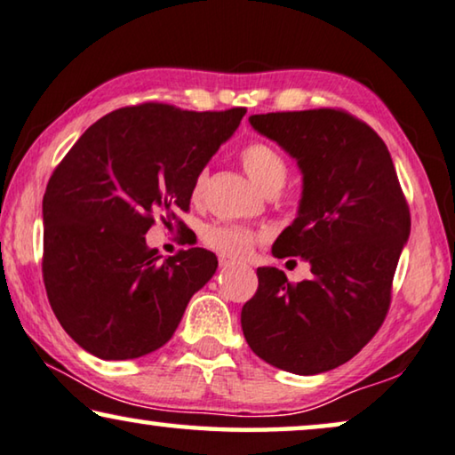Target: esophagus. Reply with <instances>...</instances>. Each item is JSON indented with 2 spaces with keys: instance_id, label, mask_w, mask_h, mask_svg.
<instances>
[{
  "instance_id": "obj_1",
  "label": "esophagus",
  "mask_w": 455,
  "mask_h": 455,
  "mask_svg": "<svg viewBox=\"0 0 455 455\" xmlns=\"http://www.w3.org/2000/svg\"><path fill=\"white\" fill-rule=\"evenodd\" d=\"M220 267H221V268H229V267H234V260L226 259V256H220Z\"/></svg>"
}]
</instances>
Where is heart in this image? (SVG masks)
<instances>
[{"instance_id":"obj_1","label":"heart","mask_w":455,"mask_h":455,"mask_svg":"<svg viewBox=\"0 0 455 455\" xmlns=\"http://www.w3.org/2000/svg\"><path fill=\"white\" fill-rule=\"evenodd\" d=\"M242 166L246 174L252 179L256 187L262 190L281 184L287 179V162L279 151L273 146L262 141H252L240 151ZM203 184H205V172L196 174L193 182V196L199 199L203 193ZM207 246H212L217 252L228 256V259H243L250 250H252L256 235L246 228L229 226V223H213L203 234Z\"/></svg>"}]
</instances>
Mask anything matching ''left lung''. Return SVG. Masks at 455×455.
I'll list each match as a JSON object with an SVG mask.
<instances>
[{
  "label": "left lung",
  "mask_w": 455,
  "mask_h": 455,
  "mask_svg": "<svg viewBox=\"0 0 455 455\" xmlns=\"http://www.w3.org/2000/svg\"><path fill=\"white\" fill-rule=\"evenodd\" d=\"M298 162L301 199L273 256H298L312 276L289 283L256 268L259 289L242 331L262 361L315 375L355 357L384 322L392 279L411 235V213L390 151L370 124L334 108L248 118Z\"/></svg>",
  "instance_id": "obj_1"
}]
</instances>
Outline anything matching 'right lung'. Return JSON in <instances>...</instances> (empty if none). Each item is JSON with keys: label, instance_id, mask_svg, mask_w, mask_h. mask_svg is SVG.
Instances as JSON below:
<instances>
[{"label": "right lung", "instance_id": "obj_1", "mask_svg": "<svg viewBox=\"0 0 455 455\" xmlns=\"http://www.w3.org/2000/svg\"><path fill=\"white\" fill-rule=\"evenodd\" d=\"M243 108L193 113L141 104L102 116L63 157L43 196V279L63 331L96 357L124 361L166 345L217 271L205 248L162 259L154 215L187 212L193 182Z\"/></svg>", "mask_w": 455, "mask_h": 455}]
</instances>
